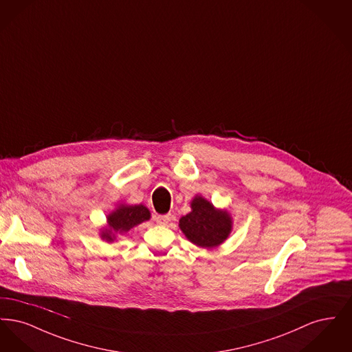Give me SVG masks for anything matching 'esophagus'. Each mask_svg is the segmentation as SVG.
Here are the masks:
<instances>
[{
	"instance_id": "esophagus-1",
	"label": "esophagus",
	"mask_w": 352,
	"mask_h": 352,
	"mask_svg": "<svg viewBox=\"0 0 352 352\" xmlns=\"http://www.w3.org/2000/svg\"><path fill=\"white\" fill-rule=\"evenodd\" d=\"M155 221H157V224H160V226H166L168 221H170V215H158V217L155 218Z\"/></svg>"
}]
</instances>
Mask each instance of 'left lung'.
Wrapping results in <instances>:
<instances>
[{
    "label": "left lung",
    "mask_w": 352,
    "mask_h": 352,
    "mask_svg": "<svg viewBox=\"0 0 352 352\" xmlns=\"http://www.w3.org/2000/svg\"><path fill=\"white\" fill-rule=\"evenodd\" d=\"M191 211L179 219V228L186 239L197 247L212 250L221 245L232 232L234 220L228 210L195 195L190 201Z\"/></svg>",
    "instance_id": "left-lung-1"
}]
</instances>
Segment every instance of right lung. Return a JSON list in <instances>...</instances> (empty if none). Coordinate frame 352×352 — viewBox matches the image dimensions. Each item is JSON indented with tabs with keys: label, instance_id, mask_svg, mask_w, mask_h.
<instances>
[{
	"label": "right lung",
	"instance_id": "obj_1",
	"mask_svg": "<svg viewBox=\"0 0 352 352\" xmlns=\"http://www.w3.org/2000/svg\"><path fill=\"white\" fill-rule=\"evenodd\" d=\"M151 220V211L144 204L120 203L118 207L107 215V224L100 228L101 240L113 243L118 234H125L138 224Z\"/></svg>",
	"mask_w": 352,
	"mask_h": 352
}]
</instances>
